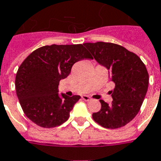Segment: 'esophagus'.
Instances as JSON below:
<instances>
[{
	"label": "esophagus",
	"mask_w": 161,
	"mask_h": 161,
	"mask_svg": "<svg viewBox=\"0 0 161 161\" xmlns=\"http://www.w3.org/2000/svg\"><path fill=\"white\" fill-rule=\"evenodd\" d=\"M82 98H83V100H85V101H90V100H92L91 97L88 96V95H83Z\"/></svg>",
	"instance_id": "1"
}]
</instances>
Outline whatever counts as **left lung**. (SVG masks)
Masks as SVG:
<instances>
[{
  "instance_id": "obj_1",
  "label": "left lung",
  "mask_w": 161,
  "mask_h": 161,
  "mask_svg": "<svg viewBox=\"0 0 161 161\" xmlns=\"http://www.w3.org/2000/svg\"><path fill=\"white\" fill-rule=\"evenodd\" d=\"M83 45L110 71L109 78L116 85L110 91L111 105L100 100L101 109L93 113V119L105 128L123 127L137 116L148 90L149 73L145 65L136 54L121 45L107 42Z\"/></svg>"
}]
</instances>
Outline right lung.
I'll list each match as a JSON object with an SVG mask.
<instances>
[{"label": "right lung", "mask_w": 161, "mask_h": 161, "mask_svg": "<svg viewBox=\"0 0 161 161\" xmlns=\"http://www.w3.org/2000/svg\"><path fill=\"white\" fill-rule=\"evenodd\" d=\"M83 59H93L84 45H51L38 48L22 62L16 74L15 87L21 107L38 126L51 128L69 118L81 97L58 94L61 79Z\"/></svg>", "instance_id": "right-lung-1"}]
</instances>
